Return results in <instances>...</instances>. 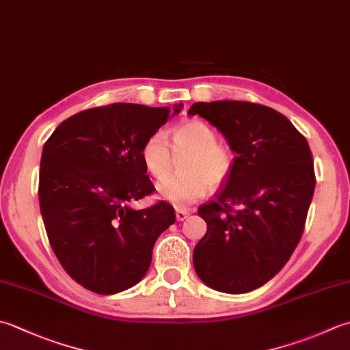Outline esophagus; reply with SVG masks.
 Listing matches in <instances>:
<instances>
[{
    "mask_svg": "<svg viewBox=\"0 0 350 350\" xmlns=\"http://www.w3.org/2000/svg\"><path fill=\"white\" fill-rule=\"evenodd\" d=\"M189 212L187 209H176V220L177 221H183L185 218H188Z\"/></svg>",
    "mask_w": 350,
    "mask_h": 350,
    "instance_id": "34e87169",
    "label": "esophagus"
}]
</instances>
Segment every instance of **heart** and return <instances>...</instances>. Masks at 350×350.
<instances>
[{
	"instance_id": "b5f03b06",
	"label": "heart",
	"mask_w": 350,
	"mask_h": 350,
	"mask_svg": "<svg viewBox=\"0 0 350 350\" xmlns=\"http://www.w3.org/2000/svg\"><path fill=\"white\" fill-rule=\"evenodd\" d=\"M215 130L203 121H188L173 132L176 152H189L182 163L183 174L165 176L171 168V150L163 132H154L144 141L141 159L152 176L163 177L156 185L157 196L177 208H185L206 194L209 183L218 187L228 180L235 165V154L217 142Z\"/></svg>"
}]
</instances>
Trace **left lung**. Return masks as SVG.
<instances>
[{
	"mask_svg": "<svg viewBox=\"0 0 350 350\" xmlns=\"http://www.w3.org/2000/svg\"><path fill=\"white\" fill-rule=\"evenodd\" d=\"M217 127L235 165L215 200L198 208L208 230L194 247V269L212 290L241 294L275 278L304 234L316 188L308 141L271 107L249 101L194 103Z\"/></svg>",
	"mask_w": 350,
	"mask_h": 350,
	"instance_id": "8db88e82",
	"label": "left lung"
}]
</instances>
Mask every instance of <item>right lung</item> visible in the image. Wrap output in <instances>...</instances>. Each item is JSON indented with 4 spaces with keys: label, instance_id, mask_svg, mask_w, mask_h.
<instances>
[{
    "label": "right lung",
    "instance_id": "obj_1",
    "mask_svg": "<svg viewBox=\"0 0 350 350\" xmlns=\"http://www.w3.org/2000/svg\"><path fill=\"white\" fill-rule=\"evenodd\" d=\"M180 109H88L45 142L40 214L59 262L85 288L106 296L132 288L150 269L156 239L176 221L167 202L139 211L130 203L154 191L141 159L144 141Z\"/></svg>",
    "mask_w": 350,
    "mask_h": 350
}]
</instances>
